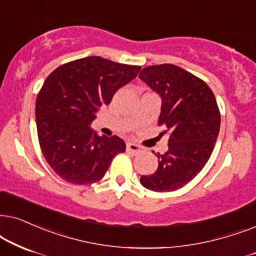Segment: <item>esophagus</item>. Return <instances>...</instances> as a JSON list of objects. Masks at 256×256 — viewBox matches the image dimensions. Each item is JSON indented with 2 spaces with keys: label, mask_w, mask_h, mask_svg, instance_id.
<instances>
[{
  "label": "esophagus",
  "mask_w": 256,
  "mask_h": 256,
  "mask_svg": "<svg viewBox=\"0 0 256 256\" xmlns=\"http://www.w3.org/2000/svg\"><path fill=\"white\" fill-rule=\"evenodd\" d=\"M126 148H128V151L131 152L132 154H139V153L142 152V146L137 145V144H134V142H128Z\"/></svg>",
  "instance_id": "esophagus-1"
}]
</instances>
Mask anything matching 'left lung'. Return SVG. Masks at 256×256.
I'll return each instance as SVG.
<instances>
[{"instance_id":"obj_1","label":"left lung","mask_w":256,"mask_h":256,"mask_svg":"<svg viewBox=\"0 0 256 256\" xmlns=\"http://www.w3.org/2000/svg\"><path fill=\"white\" fill-rule=\"evenodd\" d=\"M139 78L162 98L159 125L168 132V150L158 156V168L142 176L145 188L171 192L182 188L208 162L220 131L216 100L205 82L173 64L142 70Z\"/></svg>"}]
</instances>
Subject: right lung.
Returning a JSON list of instances; mask_svg holds the SVG:
<instances>
[{
	"label": "right lung",
	"instance_id": "1",
	"mask_svg": "<svg viewBox=\"0 0 256 256\" xmlns=\"http://www.w3.org/2000/svg\"><path fill=\"white\" fill-rule=\"evenodd\" d=\"M142 68L90 56L64 64L44 82L36 100V126L44 158L68 182L86 185L105 176L126 145L117 136H98L91 122L116 91Z\"/></svg>",
	"mask_w": 256,
	"mask_h": 256
}]
</instances>
